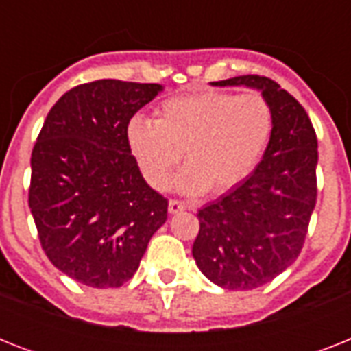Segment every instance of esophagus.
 Wrapping results in <instances>:
<instances>
[{"label":"esophagus","instance_id":"esophagus-1","mask_svg":"<svg viewBox=\"0 0 351 351\" xmlns=\"http://www.w3.org/2000/svg\"><path fill=\"white\" fill-rule=\"evenodd\" d=\"M182 211H186V204L178 202V200H169V213L171 215L182 213Z\"/></svg>","mask_w":351,"mask_h":351}]
</instances>
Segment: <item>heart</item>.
<instances>
[{"mask_svg":"<svg viewBox=\"0 0 351 351\" xmlns=\"http://www.w3.org/2000/svg\"><path fill=\"white\" fill-rule=\"evenodd\" d=\"M273 132V112L261 93L219 90L173 96L158 106L154 120L132 117L125 140L149 186L165 191L182 153L187 165L176 176L182 195L211 189L224 195L255 171Z\"/></svg>","mask_w":351,"mask_h":351,"instance_id":"heart-1","label":"heart"}]
</instances>
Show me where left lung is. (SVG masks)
<instances>
[{"label": "left lung", "instance_id": "obj_1", "mask_svg": "<svg viewBox=\"0 0 351 351\" xmlns=\"http://www.w3.org/2000/svg\"><path fill=\"white\" fill-rule=\"evenodd\" d=\"M215 87H250L267 100L273 132L256 169L198 211V269L228 289H253L299 256L317 200V136L304 107L266 76H237Z\"/></svg>", "mask_w": 351, "mask_h": 351}]
</instances>
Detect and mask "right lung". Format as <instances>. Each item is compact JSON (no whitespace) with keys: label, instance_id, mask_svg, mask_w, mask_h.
<instances>
[{"label":"right lung","instance_id":"right-lung-1","mask_svg":"<svg viewBox=\"0 0 351 351\" xmlns=\"http://www.w3.org/2000/svg\"><path fill=\"white\" fill-rule=\"evenodd\" d=\"M164 87L98 80L54 104L32 149L29 208L49 261L90 288L134 275L167 200L147 186L125 140L127 123Z\"/></svg>","mask_w":351,"mask_h":351}]
</instances>
